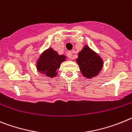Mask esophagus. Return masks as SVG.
I'll list each match as a JSON object with an SVG mask.
<instances>
[{
  "mask_svg": "<svg viewBox=\"0 0 132 132\" xmlns=\"http://www.w3.org/2000/svg\"><path fill=\"white\" fill-rule=\"evenodd\" d=\"M67 56L69 59H72V53L71 51H69L67 53Z\"/></svg>",
  "mask_w": 132,
  "mask_h": 132,
  "instance_id": "obj_1",
  "label": "esophagus"
}]
</instances>
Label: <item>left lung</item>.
<instances>
[{
	"label": "left lung",
	"mask_w": 132,
	"mask_h": 132,
	"mask_svg": "<svg viewBox=\"0 0 132 132\" xmlns=\"http://www.w3.org/2000/svg\"><path fill=\"white\" fill-rule=\"evenodd\" d=\"M76 62L81 74L89 79L98 76L103 67L102 58L87 45L84 46L78 53Z\"/></svg>",
	"instance_id": "left-lung-1"
}]
</instances>
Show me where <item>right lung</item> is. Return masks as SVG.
Here are the masks:
<instances>
[{
  "label": "right lung",
  "instance_id": "1",
  "mask_svg": "<svg viewBox=\"0 0 132 132\" xmlns=\"http://www.w3.org/2000/svg\"><path fill=\"white\" fill-rule=\"evenodd\" d=\"M66 56L59 54L52 48H48L43 52L36 63L37 70L45 77L54 78L57 75V70L60 64L66 60Z\"/></svg>",
  "mask_w": 132,
  "mask_h": 132
}]
</instances>
